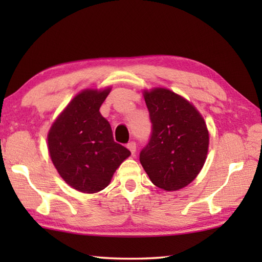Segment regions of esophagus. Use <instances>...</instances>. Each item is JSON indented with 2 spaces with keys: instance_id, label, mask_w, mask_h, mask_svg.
<instances>
[{
  "instance_id": "34e87169",
  "label": "esophagus",
  "mask_w": 262,
  "mask_h": 262,
  "mask_svg": "<svg viewBox=\"0 0 262 262\" xmlns=\"http://www.w3.org/2000/svg\"><path fill=\"white\" fill-rule=\"evenodd\" d=\"M127 148L129 149V151L132 152V155H134L135 154V151H136V143L135 142H129V143L127 144Z\"/></svg>"
}]
</instances>
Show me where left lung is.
Listing matches in <instances>:
<instances>
[{
    "instance_id": "8db88e82",
    "label": "left lung",
    "mask_w": 262,
    "mask_h": 262,
    "mask_svg": "<svg viewBox=\"0 0 262 262\" xmlns=\"http://www.w3.org/2000/svg\"><path fill=\"white\" fill-rule=\"evenodd\" d=\"M151 135L140 162L150 180L165 190L192 183L206 162L209 134L194 106L167 89L144 92Z\"/></svg>"
}]
</instances>
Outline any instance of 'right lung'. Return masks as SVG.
<instances>
[{"instance_id": "right-lung-1", "label": "right lung", "mask_w": 262, "mask_h": 262, "mask_svg": "<svg viewBox=\"0 0 262 262\" xmlns=\"http://www.w3.org/2000/svg\"><path fill=\"white\" fill-rule=\"evenodd\" d=\"M110 91V88L82 91L48 133V150L57 172L66 183L83 193L104 189L130 155L114 142L112 128L99 112Z\"/></svg>"}]
</instances>
